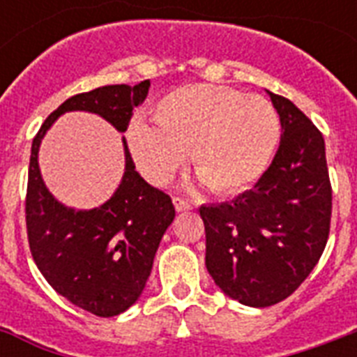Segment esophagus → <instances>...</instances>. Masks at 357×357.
<instances>
[{"label": "esophagus", "mask_w": 357, "mask_h": 357, "mask_svg": "<svg viewBox=\"0 0 357 357\" xmlns=\"http://www.w3.org/2000/svg\"><path fill=\"white\" fill-rule=\"evenodd\" d=\"M174 207H176V211L178 213L189 211V209H192L190 202L185 200V198H181V196H174Z\"/></svg>", "instance_id": "1"}]
</instances>
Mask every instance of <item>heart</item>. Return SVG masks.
Returning a JSON list of instances; mask_svg holds the SVG:
<instances>
[{
  "label": "heart",
  "mask_w": 357,
  "mask_h": 357,
  "mask_svg": "<svg viewBox=\"0 0 357 357\" xmlns=\"http://www.w3.org/2000/svg\"><path fill=\"white\" fill-rule=\"evenodd\" d=\"M153 125L133 120L131 155L151 183H167L189 151L190 165L220 196L237 195L261 178L280 137V120L265 98L234 89L187 85L151 109Z\"/></svg>",
  "instance_id": "b5f03b06"
}]
</instances>
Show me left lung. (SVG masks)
I'll return each instance as SVG.
<instances>
[{"instance_id":"left-lung-1","label":"left lung","mask_w":357,"mask_h":357,"mask_svg":"<svg viewBox=\"0 0 357 357\" xmlns=\"http://www.w3.org/2000/svg\"><path fill=\"white\" fill-rule=\"evenodd\" d=\"M268 94L282 123L271 167L235 200L200 207L207 271L228 296L252 307L278 304L302 285L332 220L322 133L291 100Z\"/></svg>"}]
</instances>
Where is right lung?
Listing matches in <instances>:
<instances>
[{
  "mask_svg": "<svg viewBox=\"0 0 357 357\" xmlns=\"http://www.w3.org/2000/svg\"><path fill=\"white\" fill-rule=\"evenodd\" d=\"M148 89L150 79L75 94L44 120L31 146L25 195L31 255L61 296L96 317L119 315L137 302L176 209L167 192L146 183L135 170L126 140V172L113 198L91 211L68 209L42 181L38 148L52 123L66 111L96 113L119 131H126Z\"/></svg>",
  "mask_w": 357,
  "mask_h": 357,
  "instance_id": "obj_1",
  "label": "right lung"
}]
</instances>
